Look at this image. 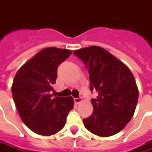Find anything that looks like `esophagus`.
<instances>
[{"label":"esophagus","instance_id":"1","mask_svg":"<svg viewBox=\"0 0 152 152\" xmlns=\"http://www.w3.org/2000/svg\"><path fill=\"white\" fill-rule=\"evenodd\" d=\"M82 101H83V99H82V98H75V99H74V102H75V104H80Z\"/></svg>","mask_w":152,"mask_h":152}]
</instances>
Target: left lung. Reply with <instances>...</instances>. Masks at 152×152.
<instances>
[{"mask_svg":"<svg viewBox=\"0 0 152 152\" xmlns=\"http://www.w3.org/2000/svg\"><path fill=\"white\" fill-rule=\"evenodd\" d=\"M73 53L87 66L90 90L98 93L91 102L93 114L83 119L85 128L100 137L114 135L134 114L139 90L129 67L98 46L76 50Z\"/></svg>","mask_w":152,"mask_h":152,"instance_id":"1","label":"left lung"}]
</instances>
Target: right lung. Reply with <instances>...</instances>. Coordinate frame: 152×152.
Instances as JSON below:
<instances>
[{"mask_svg":"<svg viewBox=\"0 0 152 152\" xmlns=\"http://www.w3.org/2000/svg\"><path fill=\"white\" fill-rule=\"evenodd\" d=\"M71 51L57 48L41 50L17 71L12 94L18 112L23 123L40 135L49 136L63 129L72 97H53V85L57 79L58 65Z\"/></svg>","mask_w":152,"mask_h":152,"instance_id":"obj_1","label":"right lung"}]
</instances>
